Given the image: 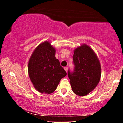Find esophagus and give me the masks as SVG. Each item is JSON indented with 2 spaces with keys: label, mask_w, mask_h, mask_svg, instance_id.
<instances>
[{
  "label": "esophagus",
  "mask_w": 123,
  "mask_h": 123,
  "mask_svg": "<svg viewBox=\"0 0 123 123\" xmlns=\"http://www.w3.org/2000/svg\"><path fill=\"white\" fill-rule=\"evenodd\" d=\"M64 69L65 70V71L66 72H68V67H65V68H64Z\"/></svg>",
  "instance_id": "obj_1"
}]
</instances>
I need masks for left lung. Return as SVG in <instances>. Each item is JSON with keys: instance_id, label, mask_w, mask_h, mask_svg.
<instances>
[{"instance_id": "obj_1", "label": "left lung", "mask_w": 123, "mask_h": 123, "mask_svg": "<svg viewBox=\"0 0 123 123\" xmlns=\"http://www.w3.org/2000/svg\"><path fill=\"white\" fill-rule=\"evenodd\" d=\"M74 71L68 70L73 92L85 96L98 85L101 76V66L97 54L90 46L83 44L74 50L73 56Z\"/></svg>"}]
</instances>
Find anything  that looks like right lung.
<instances>
[{"mask_svg":"<svg viewBox=\"0 0 123 123\" xmlns=\"http://www.w3.org/2000/svg\"><path fill=\"white\" fill-rule=\"evenodd\" d=\"M55 49L48 41L40 43L30 57L28 74L33 86L41 93L51 94L66 72L55 58Z\"/></svg>","mask_w":123,"mask_h":123,"instance_id":"obj_1","label":"right lung"}]
</instances>
